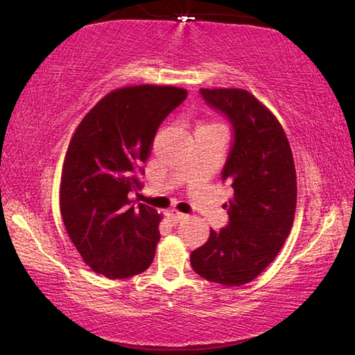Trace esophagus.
Listing matches in <instances>:
<instances>
[{
    "mask_svg": "<svg viewBox=\"0 0 355 355\" xmlns=\"http://www.w3.org/2000/svg\"><path fill=\"white\" fill-rule=\"evenodd\" d=\"M187 216L184 214V212H179V211H176V209H171L170 212H168V218H170V222L171 223H179L180 220H184Z\"/></svg>",
    "mask_w": 355,
    "mask_h": 355,
    "instance_id": "1",
    "label": "esophagus"
}]
</instances>
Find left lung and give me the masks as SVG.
I'll list each match as a JSON object with an SVG mask.
<instances>
[{"instance_id": "left-lung-1", "label": "left lung", "mask_w": 355, "mask_h": 355, "mask_svg": "<svg viewBox=\"0 0 355 355\" xmlns=\"http://www.w3.org/2000/svg\"><path fill=\"white\" fill-rule=\"evenodd\" d=\"M209 107L230 120L234 138L222 170L234 198L230 222L209 231L191 252L193 270L226 287L248 284L269 266L288 237L296 209V171L284 129L244 89H200Z\"/></svg>"}]
</instances>
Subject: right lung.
<instances>
[{"mask_svg": "<svg viewBox=\"0 0 355 355\" xmlns=\"http://www.w3.org/2000/svg\"><path fill=\"white\" fill-rule=\"evenodd\" d=\"M187 98L176 86L138 85L101 98L76 129L60 179V214L71 241L94 272L124 279L150 267L161 216L129 193L141 176L156 130Z\"/></svg>", "mask_w": 355, "mask_h": 355, "instance_id": "right-lung-1", "label": "right lung"}]
</instances>
